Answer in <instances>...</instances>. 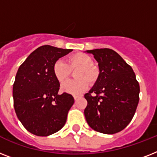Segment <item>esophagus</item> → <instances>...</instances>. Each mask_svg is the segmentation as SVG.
Here are the masks:
<instances>
[{"label": "esophagus", "mask_w": 157, "mask_h": 157, "mask_svg": "<svg viewBox=\"0 0 157 157\" xmlns=\"http://www.w3.org/2000/svg\"><path fill=\"white\" fill-rule=\"evenodd\" d=\"M73 97H74V99H75V100H77L79 98V96H76V95H74Z\"/></svg>", "instance_id": "esophagus-1"}]
</instances>
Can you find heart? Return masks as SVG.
I'll return each mask as SVG.
<instances>
[{
    "label": "heart",
    "mask_w": 157,
    "mask_h": 157,
    "mask_svg": "<svg viewBox=\"0 0 157 157\" xmlns=\"http://www.w3.org/2000/svg\"><path fill=\"white\" fill-rule=\"evenodd\" d=\"M74 76L76 80L67 81L62 86V90L71 94H79L86 90L89 83L97 81L98 68L92 63V59L83 53H77L67 58L66 63L58 60L53 66V73L59 83H63L68 79L71 71L76 70Z\"/></svg>",
    "instance_id": "obj_1"
}]
</instances>
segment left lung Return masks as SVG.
I'll use <instances>...</instances> for the list:
<instances>
[{
    "mask_svg": "<svg viewBox=\"0 0 157 157\" xmlns=\"http://www.w3.org/2000/svg\"><path fill=\"white\" fill-rule=\"evenodd\" d=\"M98 65V79L85 94L84 111L88 124L95 131L113 134L131 121L139 100V84L133 69L111 49L86 50Z\"/></svg>",
    "mask_w": 157,
    "mask_h": 157,
    "instance_id": "1",
    "label": "left lung"
}]
</instances>
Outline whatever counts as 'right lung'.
<instances>
[{
  "mask_svg": "<svg viewBox=\"0 0 157 157\" xmlns=\"http://www.w3.org/2000/svg\"><path fill=\"white\" fill-rule=\"evenodd\" d=\"M72 50L42 45L19 67L13 86V107L27 130L36 136H49L64 126L74 103L69 94H59V82L53 66Z\"/></svg>",
  "mask_w": 157,
  "mask_h": 157,
  "instance_id": "1",
  "label": "right lung"
}]
</instances>
